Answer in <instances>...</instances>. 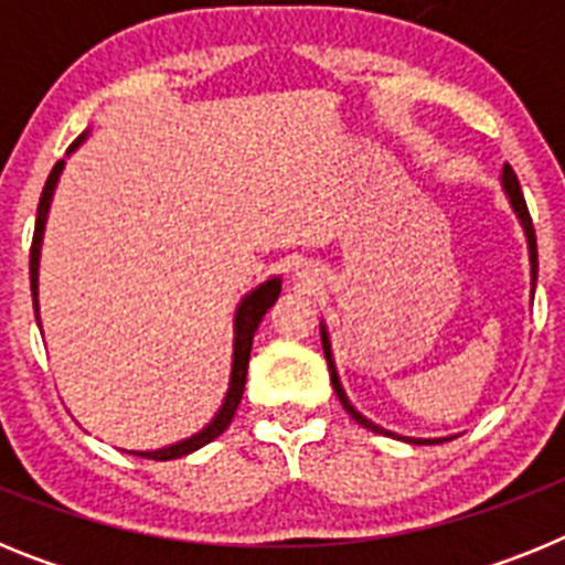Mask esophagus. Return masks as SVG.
Here are the masks:
<instances>
[{"label":"esophagus","instance_id":"esophagus-1","mask_svg":"<svg viewBox=\"0 0 565 565\" xmlns=\"http://www.w3.org/2000/svg\"><path fill=\"white\" fill-rule=\"evenodd\" d=\"M294 271H297L299 279H306V282H311V271H308L306 266H297V268H294Z\"/></svg>","mask_w":565,"mask_h":565}]
</instances>
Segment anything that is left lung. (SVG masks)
<instances>
[{"label": "left lung", "instance_id": "left-lung-1", "mask_svg": "<svg viewBox=\"0 0 565 565\" xmlns=\"http://www.w3.org/2000/svg\"><path fill=\"white\" fill-rule=\"evenodd\" d=\"M498 181H501L503 194H507L509 206H512V212H515L518 223H521V228H523V237H526V248H529V274H532V297H535V282H537V239H535V228H532V217H529L526 201H523L521 183H518V174L512 172V167H509V163H503L501 174H498ZM319 337H322V351H326V359H328V371H331L333 391H337V396H339V402H342L344 411L351 413L353 422L362 424V427H367V430H371V433H379V436H391V438H398V441H407V444H444V441H450V438H456V436H447V438H413V436H398V433L384 430V427H379L376 422H371V418H367V416H362V413H359L356 407H353V402H351V398H348V393H344V387H342V379H339L337 362H333L331 333H328L326 322H319Z\"/></svg>", "mask_w": 565, "mask_h": 565}]
</instances>
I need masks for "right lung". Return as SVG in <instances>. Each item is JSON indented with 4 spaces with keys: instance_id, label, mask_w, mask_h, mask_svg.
I'll return each instance as SVG.
<instances>
[{
    "instance_id": "add662e5",
    "label": "right lung",
    "mask_w": 565,
    "mask_h": 565,
    "mask_svg": "<svg viewBox=\"0 0 565 565\" xmlns=\"http://www.w3.org/2000/svg\"><path fill=\"white\" fill-rule=\"evenodd\" d=\"M89 129H84L78 135L76 141L70 143L67 149V158L87 141ZM64 163L67 161H58L50 172L47 183H44V192H42V201H39V212H36V232H33V246H30V294H33V311H36V322H39V331H42V317H39V259H42V243H44V226H47V217H50V203H53V194H56L58 186V178L64 172ZM279 291H282V279L277 277H268L266 282H259L257 288L246 294V297L237 302V311H234V344H232V373H228V391L223 396L221 411L214 413L212 422L203 424V430L192 433L189 438H181V441L167 444V447H158V450H129L132 456H141V458H152V461H172V458H183L189 452L201 450L206 447L209 441L221 436L226 430L228 424H232L234 413H237V404L243 398V387H246V371H248V356H252V342H254V331L257 326L263 322L268 308L277 302Z\"/></svg>"
}]
</instances>
